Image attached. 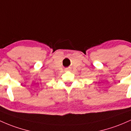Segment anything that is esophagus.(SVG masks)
<instances>
[{"label": "esophagus", "mask_w": 131, "mask_h": 131, "mask_svg": "<svg viewBox=\"0 0 131 131\" xmlns=\"http://www.w3.org/2000/svg\"><path fill=\"white\" fill-rule=\"evenodd\" d=\"M70 68H67L65 69V71H70Z\"/></svg>", "instance_id": "esophagus-1"}]
</instances>
